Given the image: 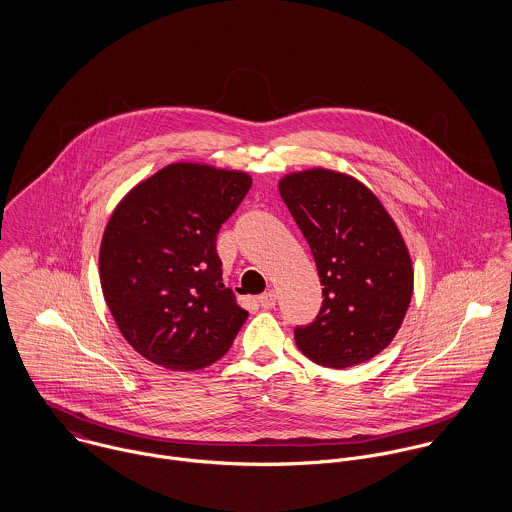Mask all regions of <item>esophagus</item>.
Returning <instances> with one entry per match:
<instances>
[{"mask_svg":"<svg viewBox=\"0 0 512 512\" xmlns=\"http://www.w3.org/2000/svg\"><path fill=\"white\" fill-rule=\"evenodd\" d=\"M276 299H278V293L274 292V290H270V292L262 293V295L258 297V303H260L264 309H272V307L276 305Z\"/></svg>","mask_w":512,"mask_h":512,"instance_id":"1","label":"esophagus"}]
</instances>
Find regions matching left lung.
Segmentation results:
<instances>
[{"label":"left lung","mask_w":512,"mask_h":512,"mask_svg":"<svg viewBox=\"0 0 512 512\" xmlns=\"http://www.w3.org/2000/svg\"><path fill=\"white\" fill-rule=\"evenodd\" d=\"M280 195L303 232L323 286L297 349L329 368L365 363L396 337L414 292L406 242L378 197L355 177L323 167L286 175Z\"/></svg>","instance_id":"left-lung-1"}]
</instances>
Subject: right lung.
Instances as JSON below:
<instances>
[{
    "mask_svg": "<svg viewBox=\"0 0 512 512\" xmlns=\"http://www.w3.org/2000/svg\"><path fill=\"white\" fill-rule=\"evenodd\" d=\"M252 187L244 171L171 163L114 209L100 286L124 339L153 365L199 370L230 349L248 311L222 284L217 234Z\"/></svg>",
    "mask_w": 512,
    "mask_h": 512,
    "instance_id": "right-lung-1",
    "label": "right lung"
}]
</instances>
